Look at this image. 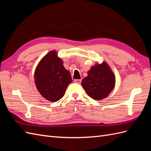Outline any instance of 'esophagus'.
Returning a JSON list of instances; mask_svg holds the SVG:
<instances>
[{"label":"esophagus","instance_id":"34e87169","mask_svg":"<svg viewBox=\"0 0 151 151\" xmlns=\"http://www.w3.org/2000/svg\"><path fill=\"white\" fill-rule=\"evenodd\" d=\"M81 81H82L81 79H75V80H74L75 83H77V84H81Z\"/></svg>","mask_w":151,"mask_h":151}]
</instances>
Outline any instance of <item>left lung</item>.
<instances>
[{"label": "left lung", "instance_id": "left-lung-1", "mask_svg": "<svg viewBox=\"0 0 151 151\" xmlns=\"http://www.w3.org/2000/svg\"><path fill=\"white\" fill-rule=\"evenodd\" d=\"M115 77L106 62L92 67L81 85L91 98L100 100L106 98L113 89Z\"/></svg>", "mask_w": 151, "mask_h": 151}]
</instances>
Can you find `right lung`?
Returning <instances> with one entry per match:
<instances>
[{"label":"right lung","mask_w":151,"mask_h":151,"mask_svg":"<svg viewBox=\"0 0 151 151\" xmlns=\"http://www.w3.org/2000/svg\"><path fill=\"white\" fill-rule=\"evenodd\" d=\"M35 79L40 94L52 102L61 99L72 82L69 71L63 67L55 51L50 52L40 62L35 72Z\"/></svg>","instance_id":"1"}]
</instances>
